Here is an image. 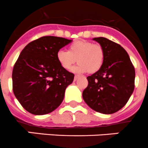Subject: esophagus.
Listing matches in <instances>:
<instances>
[{"label": "esophagus", "mask_w": 148, "mask_h": 148, "mask_svg": "<svg viewBox=\"0 0 148 148\" xmlns=\"http://www.w3.org/2000/svg\"><path fill=\"white\" fill-rule=\"evenodd\" d=\"M79 77H80V76H79L78 75H75V77H74V80H75H75H77V79Z\"/></svg>", "instance_id": "1"}]
</instances>
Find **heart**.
<instances>
[{"mask_svg": "<svg viewBox=\"0 0 148 148\" xmlns=\"http://www.w3.org/2000/svg\"><path fill=\"white\" fill-rule=\"evenodd\" d=\"M104 59V50L100 45L85 40H77L68 47V51L60 50L57 60L65 70H71L76 62L78 65L74 71L78 73L87 71L94 73L102 67Z\"/></svg>", "mask_w": 148, "mask_h": 148, "instance_id": "1", "label": "heart"}]
</instances>
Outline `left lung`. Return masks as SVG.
Here are the masks:
<instances>
[{
  "instance_id": "1",
  "label": "left lung",
  "mask_w": 148,
  "mask_h": 148,
  "mask_svg": "<svg viewBox=\"0 0 148 148\" xmlns=\"http://www.w3.org/2000/svg\"><path fill=\"white\" fill-rule=\"evenodd\" d=\"M93 40L103 47L104 59L101 69L87 77L88 85L83 98L93 110L111 114L124 107L132 94L135 71L122 46L104 37Z\"/></svg>"
}]
</instances>
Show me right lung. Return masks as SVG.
<instances>
[{"label": "right lung", "instance_id": "1", "mask_svg": "<svg viewBox=\"0 0 148 148\" xmlns=\"http://www.w3.org/2000/svg\"><path fill=\"white\" fill-rule=\"evenodd\" d=\"M71 42L62 37L42 36L28 44L20 53L13 69V91L29 113L47 114L63 101L74 74L60 65L57 53Z\"/></svg>", "mask_w": 148, "mask_h": 148}]
</instances>
